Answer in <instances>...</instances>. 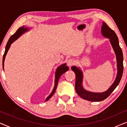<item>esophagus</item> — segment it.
Instances as JSON below:
<instances>
[{
  "label": "esophagus",
  "instance_id": "obj_1",
  "mask_svg": "<svg viewBox=\"0 0 127 127\" xmlns=\"http://www.w3.org/2000/svg\"><path fill=\"white\" fill-rule=\"evenodd\" d=\"M74 64V61L73 59H69L67 61V65L69 67H70L72 65H73Z\"/></svg>",
  "mask_w": 127,
  "mask_h": 127
}]
</instances>
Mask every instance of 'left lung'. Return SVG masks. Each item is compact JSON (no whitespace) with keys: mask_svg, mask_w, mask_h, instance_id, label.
<instances>
[{"mask_svg":"<svg viewBox=\"0 0 127 127\" xmlns=\"http://www.w3.org/2000/svg\"><path fill=\"white\" fill-rule=\"evenodd\" d=\"M101 34L103 37L109 39L110 44L116 54V60H117V76H116L115 80L111 85L110 87L106 91L102 92V93H94V92L87 91L84 89L83 86V73L80 67H77L75 66H73L71 67L72 70L76 74L75 89L76 93L81 98L90 100V101H102L107 98L119 85L122 77L123 73L124 67H123V52L120 47L119 39L116 33L112 29H111L105 22H103L101 27Z\"/></svg>","mask_w":127,"mask_h":127,"instance_id":"left-lung-1","label":"left lung"}]
</instances>
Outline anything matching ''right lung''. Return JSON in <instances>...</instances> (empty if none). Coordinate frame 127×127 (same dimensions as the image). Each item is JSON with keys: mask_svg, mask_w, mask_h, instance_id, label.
<instances>
[{"mask_svg": "<svg viewBox=\"0 0 127 127\" xmlns=\"http://www.w3.org/2000/svg\"><path fill=\"white\" fill-rule=\"evenodd\" d=\"M30 29H31L29 28L25 27V26H22V27L19 28L18 30L17 31V32H15V33L13 34V35H12L11 37H10L9 40H8V41H7V43L6 48H5V51H4V55H3V57L2 65H3V69H4V63L5 58H6L7 53L8 50H9L10 46H11V44L14 42V41H15L17 39H18L22 34L24 33L27 32V31H29ZM66 63L62 64V65L59 66L57 68L56 71H55V74L54 87V88H53V91H52V92H51V93L49 95H48V96H47V98H46L45 102L47 101L48 100H49L51 98V96L54 95V94L55 93V90H56L57 87V85H58V80H59V79H60L61 76L62 74H64V73L66 72V71L69 70V67L67 66H66Z\"/></svg>", "mask_w": 127, "mask_h": 127, "instance_id": "add662e5", "label": "right lung"}]
</instances>
